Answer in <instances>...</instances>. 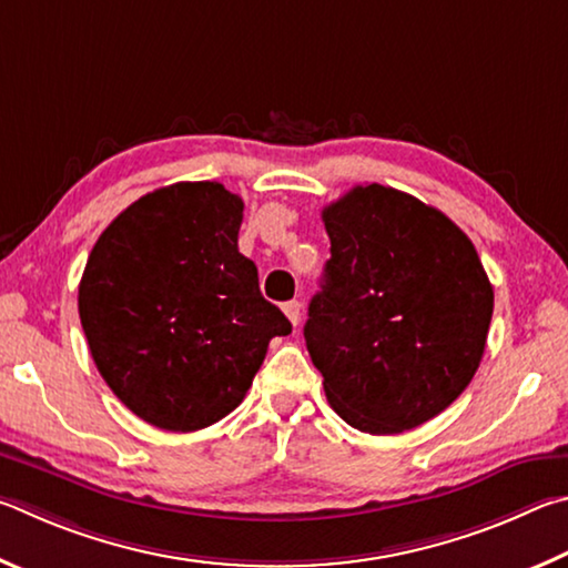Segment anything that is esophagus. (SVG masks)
<instances>
[{"label": "esophagus", "mask_w": 568, "mask_h": 568, "mask_svg": "<svg viewBox=\"0 0 568 568\" xmlns=\"http://www.w3.org/2000/svg\"><path fill=\"white\" fill-rule=\"evenodd\" d=\"M284 314H286V320H290L294 326L302 322V302H286L284 304Z\"/></svg>", "instance_id": "1"}]
</instances>
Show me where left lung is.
<instances>
[{
	"instance_id": "8db88e82",
	"label": "left lung",
	"mask_w": 568,
	"mask_h": 568,
	"mask_svg": "<svg viewBox=\"0 0 568 568\" xmlns=\"http://www.w3.org/2000/svg\"><path fill=\"white\" fill-rule=\"evenodd\" d=\"M332 242L304 324L332 409L366 434L434 419L479 369L494 290L439 209L362 184L322 212Z\"/></svg>"
}]
</instances>
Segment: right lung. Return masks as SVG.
<instances>
[{"label": "right lung", "mask_w": 568, "mask_h": 568, "mask_svg": "<svg viewBox=\"0 0 568 568\" xmlns=\"http://www.w3.org/2000/svg\"><path fill=\"white\" fill-rule=\"evenodd\" d=\"M244 202L219 182L136 199L97 239L79 320L99 374L139 419L196 432L234 412L292 324L239 254Z\"/></svg>", "instance_id": "add662e5"}]
</instances>
